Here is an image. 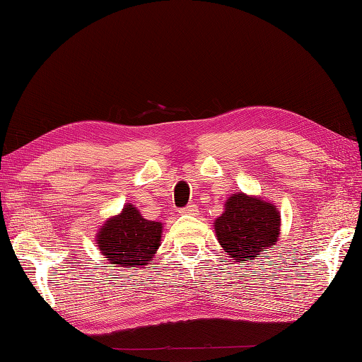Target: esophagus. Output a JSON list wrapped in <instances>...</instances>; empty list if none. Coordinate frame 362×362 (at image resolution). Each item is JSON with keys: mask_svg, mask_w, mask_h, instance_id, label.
I'll return each mask as SVG.
<instances>
[{"mask_svg": "<svg viewBox=\"0 0 362 362\" xmlns=\"http://www.w3.org/2000/svg\"><path fill=\"white\" fill-rule=\"evenodd\" d=\"M196 211H197V206L194 204H188L187 206L180 209L182 214H196Z\"/></svg>", "mask_w": 362, "mask_h": 362, "instance_id": "34e87169", "label": "esophagus"}]
</instances>
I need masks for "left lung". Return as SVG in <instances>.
<instances>
[{"instance_id":"obj_1","label":"left lung","mask_w":362,"mask_h":362,"mask_svg":"<svg viewBox=\"0 0 362 362\" xmlns=\"http://www.w3.org/2000/svg\"><path fill=\"white\" fill-rule=\"evenodd\" d=\"M219 244L230 257L247 261L271 249L280 233V216L269 202L243 193L230 196L214 222Z\"/></svg>"}]
</instances>
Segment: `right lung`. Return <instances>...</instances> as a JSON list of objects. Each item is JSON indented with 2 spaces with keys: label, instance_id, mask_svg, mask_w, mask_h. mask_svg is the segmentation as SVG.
<instances>
[{
  "label": "right lung",
  "instance_id": "obj_1",
  "mask_svg": "<svg viewBox=\"0 0 362 362\" xmlns=\"http://www.w3.org/2000/svg\"><path fill=\"white\" fill-rule=\"evenodd\" d=\"M161 224L144 219L134 205H126L118 216L99 230L98 247L113 264L136 267L148 264L158 249Z\"/></svg>",
  "mask_w": 362,
  "mask_h": 362
}]
</instances>
